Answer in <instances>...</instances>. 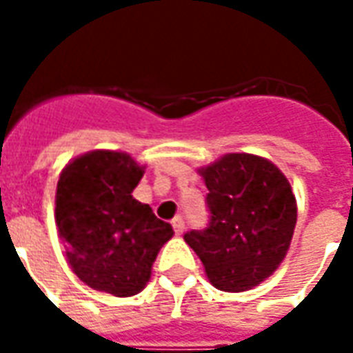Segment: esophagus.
Segmentation results:
<instances>
[{
    "mask_svg": "<svg viewBox=\"0 0 353 353\" xmlns=\"http://www.w3.org/2000/svg\"><path fill=\"white\" fill-rule=\"evenodd\" d=\"M172 227H174V230H176V234H181L185 230V221H183V217L181 215H177L176 219L172 221Z\"/></svg>",
    "mask_w": 353,
    "mask_h": 353,
    "instance_id": "1",
    "label": "esophagus"
}]
</instances>
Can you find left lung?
<instances>
[{
    "label": "left lung",
    "mask_w": 353,
    "mask_h": 353,
    "mask_svg": "<svg viewBox=\"0 0 353 353\" xmlns=\"http://www.w3.org/2000/svg\"><path fill=\"white\" fill-rule=\"evenodd\" d=\"M210 219L189 230L208 280L230 293L252 289L280 266L296 225L291 185L266 159L232 153L200 170Z\"/></svg>",
    "instance_id": "obj_1"
}]
</instances>
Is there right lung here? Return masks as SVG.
<instances>
[{"label":"right lung","mask_w":353,"mask_h":353,"mask_svg":"<svg viewBox=\"0 0 353 353\" xmlns=\"http://www.w3.org/2000/svg\"><path fill=\"white\" fill-rule=\"evenodd\" d=\"M143 176L128 154L92 151L58 179L57 227L73 272L88 288L132 296L145 288L172 225L132 199Z\"/></svg>","instance_id":"obj_1"}]
</instances>
